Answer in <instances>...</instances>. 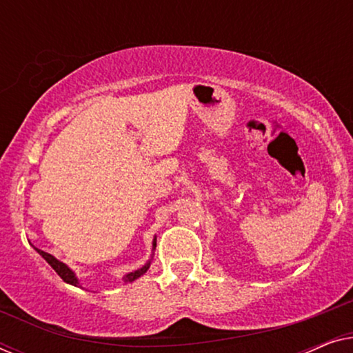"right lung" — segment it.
I'll list each match as a JSON object with an SVG mask.
<instances>
[{"instance_id": "obj_1", "label": "right lung", "mask_w": 353, "mask_h": 353, "mask_svg": "<svg viewBox=\"0 0 353 353\" xmlns=\"http://www.w3.org/2000/svg\"><path fill=\"white\" fill-rule=\"evenodd\" d=\"M154 245H156V241H154ZM35 250H37V252L38 254H40L41 255V257L43 259H45L46 260V262L48 263H50L51 265V267L52 268H54V272L57 273V274H59V276L62 278V279H64V281L65 283H69V284H74V286H77V284H79V279H77L75 278V274H74V272H72V270L69 268V267H67V265L65 263H62V262H59V260H57V259H54V257H52V255L51 254H48V252H45V250H41V249H37L35 248ZM148 268H149V263H146V265H144V267L143 268H139V270H137V272H133V273H128L127 274V276H125L123 279H125V283H132V281H134V279H137V278H139V276H141V274H144V273H146L148 272Z\"/></svg>"}]
</instances>
